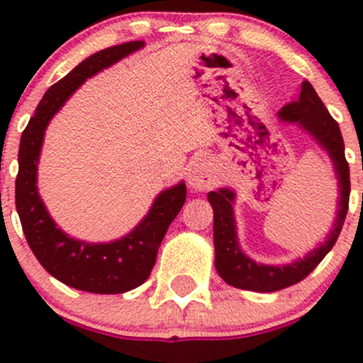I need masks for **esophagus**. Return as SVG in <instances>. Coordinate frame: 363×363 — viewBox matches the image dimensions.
I'll list each match as a JSON object with an SVG mask.
<instances>
[{
    "label": "esophagus",
    "instance_id": "34e87169",
    "mask_svg": "<svg viewBox=\"0 0 363 363\" xmlns=\"http://www.w3.org/2000/svg\"><path fill=\"white\" fill-rule=\"evenodd\" d=\"M217 182V174L215 168L208 161L195 162L194 168L189 169V186L195 189H210Z\"/></svg>",
    "mask_w": 363,
    "mask_h": 363
}]
</instances>
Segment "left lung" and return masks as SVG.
<instances>
[{
	"instance_id": "8db88e82",
	"label": "left lung",
	"mask_w": 363,
	"mask_h": 363,
	"mask_svg": "<svg viewBox=\"0 0 363 363\" xmlns=\"http://www.w3.org/2000/svg\"><path fill=\"white\" fill-rule=\"evenodd\" d=\"M279 117L282 121H291V123L302 125L320 145L328 150L333 162H335L338 179H340L342 197L335 228H333L324 246H320L318 250L309 253L306 259L296 260V262L287 264V266H264V264H257L247 259L238 247L233 210H231L233 194L230 189H218V191L208 194V201L213 208L215 267H217L218 275L230 286L259 293H273L295 286L324 260L325 255L335 246L336 238H338L342 226H344L345 215L349 210V194H351L349 162L345 159L344 137H342L340 126L328 112V108L309 81H303L298 99L282 106Z\"/></svg>"
}]
</instances>
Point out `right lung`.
<instances>
[{"label": "right lung", "instance_id": "add662e5", "mask_svg": "<svg viewBox=\"0 0 363 363\" xmlns=\"http://www.w3.org/2000/svg\"><path fill=\"white\" fill-rule=\"evenodd\" d=\"M143 45V41H128L104 48L86 57L63 79L52 84L43 99L39 101L19 143L16 210L21 220L23 233L39 264L54 279L81 291L117 295L141 286L155 266L159 246L169 224L177 217L186 201V186L181 182L155 199L145 220L128 237L110 244H86L74 240L60 228H55L38 195L35 174L48 121L84 79L113 65L130 52L141 48Z\"/></svg>", "mask_w": 363, "mask_h": 363}]
</instances>
